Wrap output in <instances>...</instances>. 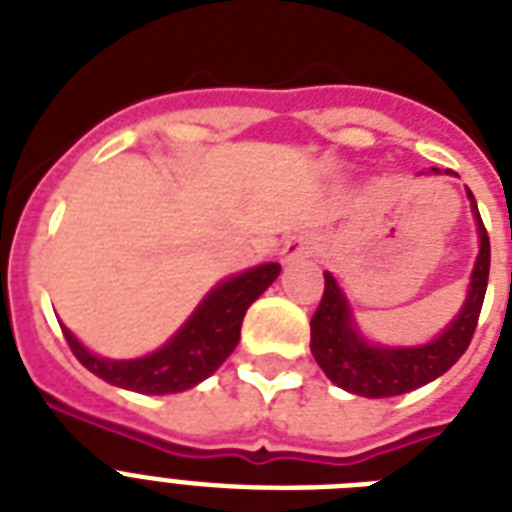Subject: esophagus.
<instances>
[{
    "label": "esophagus",
    "mask_w": 512,
    "mask_h": 512,
    "mask_svg": "<svg viewBox=\"0 0 512 512\" xmlns=\"http://www.w3.org/2000/svg\"><path fill=\"white\" fill-rule=\"evenodd\" d=\"M313 239L311 236H292V239L284 244V263H297L303 257L313 255Z\"/></svg>",
    "instance_id": "34e87169"
}]
</instances>
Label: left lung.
<instances>
[{"label":"left lung","mask_w":512,"mask_h":512,"mask_svg":"<svg viewBox=\"0 0 512 512\" xmlns=\"http://www.w3.org/2000/svg\"><path fill=\"white\" fill-rule=\"evenodd\" d=\"M438 172V170H433ZM470 196V207L478 220V236H481V252H478L476 268L470 276L468 300L457 313V319L428 345L417 348H377L369 345L358 335L356 324L350 319V308L345 303L342 289L332 273H324V295L311 319V350L329 380L337 388H345L356 396L388 398L401 396L414 388L428 385L444 372H449L460 356L468 350L473 332L478 327L481 305H484L486 284H489V233L484 220L478 215L476 199Z\"/></svg>","instance_id":"8db88e82"}]
</instances>
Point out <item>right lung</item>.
<instances>
[{
    "label": "right lung",
    "mask_w": 512,
    "mask_h": 512,
    "mask_svg": "<svg viewBox=\"0 0 512 512\" xmlns=\"http://www.w3.org/2000/svg\"><path fill=\"white\" fill-rule=\"evenodd\" d=\"M279 273V263H265L217 284L164 348L151 356L132 358V361H111V358L95 356L63 324L60 329L71 353L82 361L84 369L98 374L100 380L111 382L116 388L135 390V393H151V396L180 393L207 380L209 374L217 372L225 358L231 356L233 348L239 345L244 313L271 287Z\"/></svg>",
    "instance_id": "add662e5"
}]
</instances>
